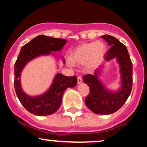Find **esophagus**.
Masks as SVG:
<instances>
[{
	"label": "esophagus",
	"instance_id": "obj_1",
	"mask_svg": "<svg viewBox=\"0 0 147 147\" xmlns=\"http://www.w3.org/2000/svg\"><path fill=\"white\" fill-rule=\"evenodd\" d=\"M82 82V77H77V83L78 84H81Z\"/></svg>",
	"mask_w": 147,
	"mask_h": 147
}]
</instances>
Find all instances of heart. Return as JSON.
Returning <instances> with one entry per match:
<instances>
[{
	"instance_id": "1",
	"label": "heart",
	"mask_w": 147,
	"mask_h": 147,
	"mask_svg": "<svg viewBox=\"0 0 147 147\" xmlns=\"http://www.w3.org/2000/svg\"><path fill=\"white\" fill-rule=\"evenodd\" d=\"M106 52L105 43L102 41H93L78 45L70 54L69 65H83L88 70L98 68L104 59Z\"/></svg>"
}]
</instances>
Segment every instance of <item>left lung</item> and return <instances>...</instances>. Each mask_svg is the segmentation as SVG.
Returning <instances> with one entry per match:
<instances>
[{
    "instance_id": "1",
    "label": "left lung",
    "mask_w": 147,
    "mask_h": 147,
    "mask_svg": "<svg viewBox=\"0 0 147 147\" xmlns=\"http://www.w3.org/2000/svg\"><path fill=\"white\" fill-rule=\"evenodd\" d=\"M107 42L111 48L104 56L109 62L116 59L119 67L120 82L117 90L107 88L99 79L104 67L96 69L93 75L88 74L83 77V82L88 85L89 95L86 97L85 104L95 114L109 115L119 110L127 100L133 86V65L127 48L115 37L111 35L101 36Z\"/></svg>"
}]
</instances>
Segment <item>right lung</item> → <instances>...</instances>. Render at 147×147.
I'll use <instances>...</instances> for the list:
<instances>
[{
	"instance_id": "obj_1",
	"label": "right lung",
	"mask_w": 147,
	"mask_h": 147,
	"mask_svg": "<svg viewBox=\"0 0 147 147\" xmlns=\"http://www.w3.org/2000/svg\"><path fill=\"white\" fill-rule=\"evenodd\" d=\"M66 43V40L64 38L39 35L23 45L21 49L14 65V88L22 105L31 113L38 116L55 113L61 106L65 90L68 88H74L77 85L76 76L67 77L61 73H57L50 88L39 95H28L21 86V72L30 61L38 57L52 55L56 59L61 58L63 63H65L63 57H59L52 52H61Z\"/></svg>"
}]
</instances>
